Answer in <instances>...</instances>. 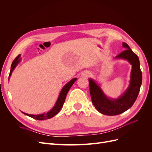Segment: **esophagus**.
Wrapping results in <instances>:
<instances>
[{"instance_id":"1","label":"esophagus","mask_w":152,"mask_h":152,"mask_svg":"<svg viewBox=\"0 0 152 152\" xmlns=\"http://www.w3.org/2000/svg\"><path fill=\"white\" fill-rule=\"evenodd\" d=\"M91 75V73H87L86 75H85V76H89Z\"/></svg>"}]
</instances>
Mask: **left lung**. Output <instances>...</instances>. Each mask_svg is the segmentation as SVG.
I'll return each mask as SVG.
<instances>
[{"label": "left lung", "instance_id": "1", "mask_svg": "<svg viewBox=\"0 0 152 152\" xmlns=\"http://www.w3.org/2000/svg\"><path fill=\"white\" fill-rule=\"evenodd\" d=\"M122 46L126 49L115 57V59L127 61L132 65V69L129 84L121 96L117 98L108 97L97 82L91 78L89 79L92 102L99 112L106 115H117L129 109L136 100L142 83V73L138 57L126 43L123 42Z\"/></svg>", "mask_w": 152, "mask_h": 152}]
</instances>
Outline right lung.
I'll return each mask as SVG.
<instances>
[{
	"instance_id": "add662e5",
	"label": "right lung",
	"mask_w": 152,
	"mask_h": 152,
	"mask_svg": "<svg viewBox=\"0 0 152 152\" xmlns=\"http://www.w3.org/2000/svg\"><path fill=\"white\" fill-rule=\"evenodd\" d=\"M21 54H19L18 56L15 58V60H14L12 63V65L11 66V71L10 73V76H9V80L10 79V77L11 76V74L12 72L15 70L16 66L20 63V62L21 60ZM77 78H74V79H72L71 80L69 81L67 84H66L65 86L63 87V88L59 93L58 99L56 100V103H55L54 107L51 108V110H49L48 112L43 113L41 114H38V115H32V114H28L21 112L23 113L26 115L30 117L34 118L35 119H37V120H39V121H44V120H46V119H49L54 117L56 114H58L59 111H60L61 108L63 107V105L65 103V98L66 94L68 93V92L70 90L71 88V87L73 84V83L77 80Z\"/></svg>"
}]
</instances>
